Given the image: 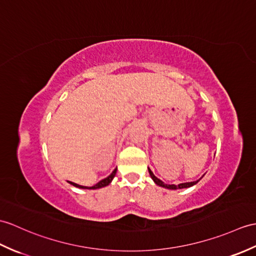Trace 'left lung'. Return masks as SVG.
<instances>
[{"label":"left lung","instance_id":"obj_1","mask_svg":"<svg viewBox=\"0 0 256 256\" xmlns=\"http://www.w3.org/2000/svg\"><path fill=\"white\" fill-rule=\"evenodd\" d=\"M148 172H150V174L152 176V179L154 180V182H155L157 186H162V188H169V190H176V188H190V186H193L194 184H196L198 182V181H194V182H186V183H180L178 184V186H174V184H164L162 180L158 179L157 176H155V174H152V171L148 168Z\"/></svg>","mask_w":256,"mask_h":256}]
</instances>
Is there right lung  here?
<instances>
[{
  "mask_svg": "<svg viewBox=\"0 0 256 256\" xmlns=\"http://www.w3.org/2000/svg\"><path fill=\"white\" fill-rule=\"evenodd\" d=\"M116 174V168L114 171H112V174H111L109 176H106V179H104V180L99 181L97 184H94V186H80V184L74 183V182H70V181H68V183H70V184H72V186H76V188H89V190H96V188H104V186H109V184L111 183V181L114 180V178Z\"/></svg>",
  "mask_w": 256,
  "mask_h": 256,
  "instance_id": "add662e5",
  "label": "right lung"
}]
</instances>
